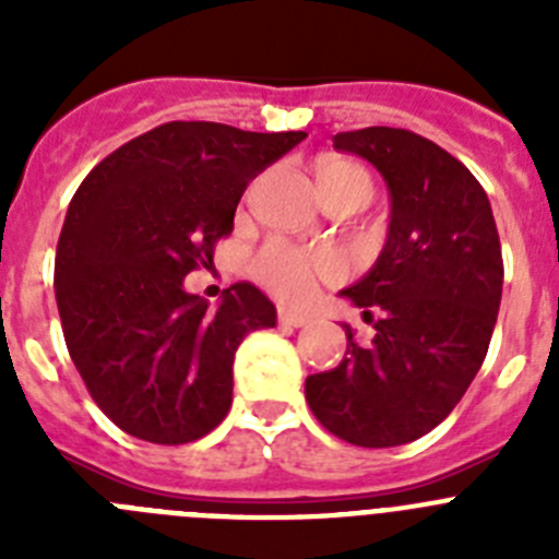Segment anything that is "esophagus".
<instances>
[{
	"label": "esophagus",
	"mask_w": 559,
	"mask_h": 559,
	"mask_svg": "<svg viewBox=\"0 0 559 559\" xmlns=\"http://www.w3.org/2000/svg\"><path fill=\"white\" fill-rule=\"evenodd\" d=\"M276 319H280L283 328H305V324H310V316L296 313V310H288V308H280Z\"/></svg>",
	"instance_id": "1"
}]
</instances>
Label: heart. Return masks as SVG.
Here are the masks:
<instances>
[{
  "instance_id": "1",
  "label": "heart",
  "mask_w": 559,
  "mask_h": 559,
  "mask_svg": "<svg viewBox=\"0 0 559 559\" xmlns=\"http://www.w3.org/2000/svg\"><path fill=\"white\" fill-rule=\"evenodd\" d=\"M319 185H353L367 190V195L372 192L369 173L358 165H349V162H328L319 173ZM338 274V257L299 249V246L285 243V240H271L254 257V276L285 302H305L316 290L319 280H330V276Z\"/></svg>"
}]
</instances>
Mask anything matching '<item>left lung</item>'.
I'll list each match as a JSON object with an SVG mask.
<instances>
[{
    "instance_id": "obj_1",
    "label": "left lung",
    "mask_w": 559,
    "mask_h": 559,
    "mask_svg": "<svg viewBox=\"0 0 559 559\" xmlns=\"http://www.w3.org/2000/svg\"><path fill=\"white\" fill-rule=\"evenodd\" d=\"M378 167L392 195L386 243L364 280L341 290L372 338L347 330V355L305 380L316 419L349 445L394 448L456 408L490 347L503 288L487 192L437 142L372 126L333 136Z\"/></svg>"
}]
</instances>
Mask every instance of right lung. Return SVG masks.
Segmentation results:
<instances>
[{
	"instance_id": "1",
	"label": "right lung",
	"mask_w": 559,
	"mask_h": 559,
	"mask_svg": "<svg viewBox=\"0 0 559 559\" xmlns=\"http://www.w3.org/2000/svg\"><path fill=\"white\" fill-rule=\"evenodd\" d=\"M305 136L165 122L78 187L58 237V313L88 394L131 437L185 445L229 412L237 347L276 310L251 283L210 310L185 276L212 263L249 181Z\"/></svg>"
}]
</instances>
